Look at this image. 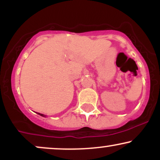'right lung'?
Wrapping results in <instances>:
<instances>
[{
  "instance_id": "right-lung-1",
  "label": "right lung",
  "mask_w": 160,
  "mask_h": 160,
  "mask_svg": "<svg viewBox=\"0 0 160 160\" xmlns=\"http://www.w3.org/2000/svg\"><path fill=\"white\" fill-rule=\"evenodd\" d=\"M38 113V114L40 115V116H42V117H46V115H44V114H42V113Z\"/></svg>"
}]
</instances>
